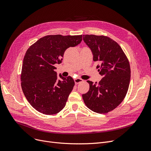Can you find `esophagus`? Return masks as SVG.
Listing matches in <instances>:
<instances>
[{
	"label": "esophagus",
	"mask_w": 151,
	"mask_h": 151,
	"mask_svg": "<svg viewBox=\"0 0 151 151\" xmlns=\"http://www.w3.org/2000/svg\"><path fill=\"white\" fill-rule=\"evenodd\" d=\"M83 81V80L82 79V78H75V79H74V82H75L76 84H78L81 82H82Z\"/></svg>",
	"instance_id": "1"
}]
</instances>
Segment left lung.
I'll list each match as a JSON object with an SVG mask.
<instances>
[{"instance_id":"left-lung-1","label":"left lung","mask_w":151,"mask_h":151,"mask_svg":"<svg viewBox=\"0 0 151 151\" xmlns=\"http://www.w3.org/2000/svg\"><path fill=\"white\" fill-rule=\"evenodd\" d=\"M83 40L91 49L93 61L99 62L96 68L103 77L90 85L88 91L82 95L85 105L92 111L109 112L123 101L130 81V63L117 43L104 35H83Z\"/></svg>"}]
</instances>
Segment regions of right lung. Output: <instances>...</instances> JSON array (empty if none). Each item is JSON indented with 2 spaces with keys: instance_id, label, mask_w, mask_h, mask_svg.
Returning <instances> with one entry per match:
<instances>
[{
  "instance_id": "obj_1",
  "label": "right lung",
  "mask_w": 151,
  "mask_h": 151,
  "mask_svg": "<svg viewBox=\"0 0 151 151\" xmlns=\"http://www.w3.org/2000/svg\"><path fill=\"white\" fill-rule=\"evenodd\" d=\"M82 35H48L39 39L26 51L21 73V85L28 102L44 114L53 115L66 105L75 85L70 76L58 80L55 64L62 62L64 52L79 44Z\"/></svg>"
}]
</instances>
